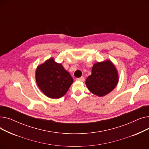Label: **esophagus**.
Instances as JSON below:
<instances>
[{
  "instance_id": "34e87169",
  "label": "esophagus",
  "mask_w": 149,
  "mask_h": 149,
  "mask_svg": "<svg viewBox=\"0 0 149 149\" xmlns=\"http://www.w3.org/2000/svg\"><path fill=\"white\" fill-rule=\"evenodd\" d=\"M77 80L83 82V81H84L85 79H84V77H80V78H78V79H77Z\"/></svg>"
}]
</instances>
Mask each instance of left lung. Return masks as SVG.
Returning a JSON list of instances; mask_svg holds the SVG:
<instances>
[{
    "label": "left lung",
    "instance_id": "8db88e82",
    "mask_svg": "<svg viewBox=\"0 0 149 149\" xmlns=\"http://www.w3.org/2000/svg\"><path fill=\"white\" fill-rule=\"evenodd\" d=\"M118 81V70L110 60L106 59L93 64L92 74L86 80V85L92 93L101 97L112 91Z\"/></svg>",
    "mask_w": 149,
    "mask_h": 149
}]
</instances>
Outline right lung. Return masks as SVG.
<instances>
[{"label": "right lung", "instance_id": "right-lung-1", "mask_svg": "<svg viewBox=\"0 0 149 149\" xmlns=\"http://www.w3.org/2000/svg\"><path fill=\"white\" fill-rule=\"evenodd\" d=\"M36 81L46 96L57 99L66 94L74 80L62 64L56 62L52 57L38 65Z\"/></svg>", "mask_w": 149, "mask_h": 149}]
</instances>
